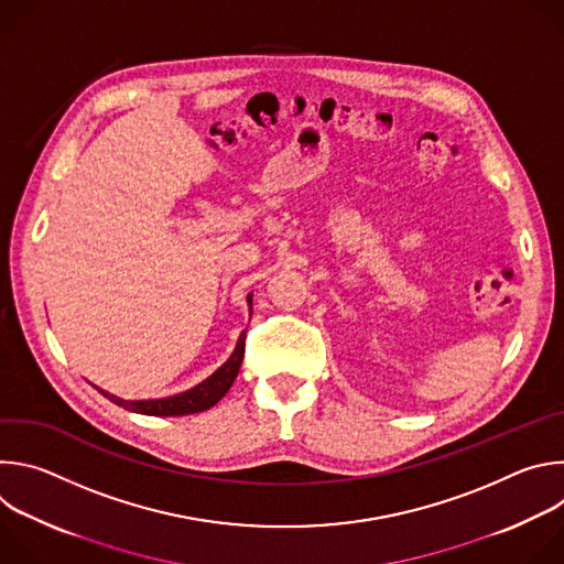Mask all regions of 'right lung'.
Instances as JSON below:
<instances>
[{
    "instance_id": "obj_1",
    "label": "right lung",
    "mask_w": 564,
    "mask_h": 564,
    "mask_svg": "<svg viewBox=\"0 0 564 564\" xmlns=\"http://www.w3.org/2000/svg\"><path fill=\"white\" fill-rule=\"evenodd\" d=\"M248 305H252V294H248ZM243 352H246V333H240L234 352L216 372H212L207 379L192 386L189 390H183V392L170 394V397H160V399H122L118 394H111V392L98 388L96 383H91V386H96L109 401H113V404H118L131 413L153 415V417L194 415V413L209 411L225 397V392L231 388V383L238 375L240 361H243Z\"/></svg>"
}]
</instances>
